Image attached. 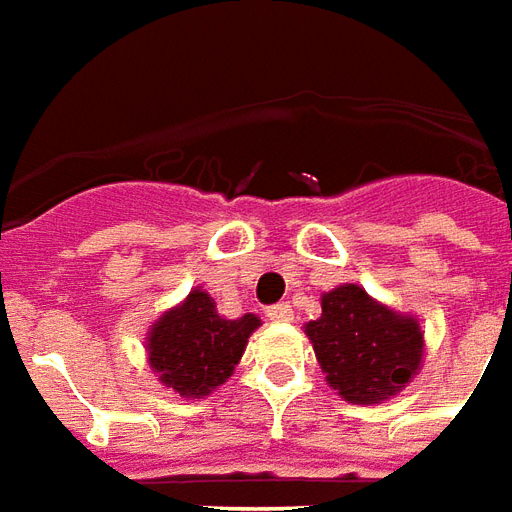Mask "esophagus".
<instances>
[{"label":"esophagus","instance_id":"34e87169","mask_svg":"<svg viewBox=\"0 0 512 512\" xmlns=\"http://www.w3.org/2000/svg\"><path fill=\"white\" fill-rule=\"evenodd\" d=\"M267 316H270L272 322H292L294 311H292V305H289V302H278V305L267 308Z\"/></svg>","mask_w":512,"mask_h":512}]
</instances>
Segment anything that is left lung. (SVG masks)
<instances>
[{
  "label": "left lung",
  "mask_w": 512,
  "mask_h": 512,
  "mask_svg": "<svg viewBox=\"0 0 512 512\" xmlns=\"http://www.w3.org/2000/svg\"><path fill=\"white\" fill-rule=\"evenodd\" d=\"M327 384L352 404H379L401 393L423 363V330L363 286L322 294V316L305 324Z\"/></svg>",
  "instance_id": "obj_1"
}]
</instances>
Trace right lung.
I'll use <instances>...</instances> for the list:
<instances>
[{
  "label": "right lung",
  "mask_w": 512,
  "mask_h": 512,
  "mask_svg": "<svg viewBox=\"0 0 512 512\" xmlns=\"http://www.w3.org/2000/svg\"><path fill=\"white\" fill-rule=\"evenodd\" d=\"M256 313L220 316L207 292H193L149 327V368L182 398L210 395L234 374L248 338L259 327Z\"/></svg>",
  "instance_id": "1"
}]
</instances>
